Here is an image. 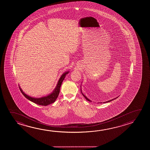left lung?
I'll return each instance as SVG.
<instances>
[{
    "label": "left lung",
    "mask_w": 150,
    "mask_h": 150,
    "mask_svg": "<svg viewBox=\"0 0 150 150\" xmlns=\"http://www.w3.org/2000/svg\"><path fill=\"white\" fill-rule=\"evenodd\" d=\"M81 93H82V95H83V97H85V98H86V100H87V101H90V102H91V100L90 99H89L88 98H87V97H86V96H85V95H83V93H82V91H81ZM117 97H116V98H115L112 99H111V100H110L107 101H106V102H103V103H108V102H110V101H111L113 100H115V99L117 98Z\"/></svg>",
    "instance_id": "left-lung-1"
}]
</instances>
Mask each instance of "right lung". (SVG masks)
Returning <instances> with one entry per match:
<instances>
[{
  "label": "right lung",
  "instance_id": "add662e5",
  "mask_svg": "<svg viewBox=\"0 0 150 150\" xmlns=\"http://www.w3.org/2000/svg\"><path fill=\"white\" fill-rule=\"evenodd\" d=\"M69 73V71H65L63 74L60 77L59 81L57 82V86L55 88H54L53 91L51 93H50L48 95L46 96H43L40 98H35L32 97L31 96H29L27 95L26 93H24L22 89L19 86V88L23 96H25L26 98H27L28 100L32 101L34 103L38 104L39 105H41V106H47L49 105H50L51 103H53L56 100L57 97L59 96L60 91V87L61 86L62 83L63 81L65 76L67 74Z\"/></svg>",
  "mask_w": 150,
  "mask_h": 150
}]
</instances>
